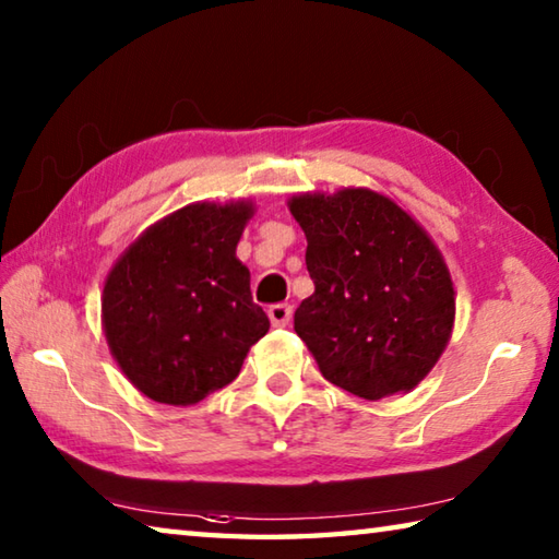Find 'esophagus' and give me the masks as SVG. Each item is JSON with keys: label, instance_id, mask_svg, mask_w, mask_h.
I'll return each instance as SVG.
<instances>
[{"label": "esophagus", "instance_id": "obj_1", "mask_svg": "<svg viewBox=\"0 0 559 559\" xmlns=\"http://www.w3.org/2000/svg\"><path fill=\"white\" fill-rule=\"evenodd\" d=\"M269 318H271V325L286 328L293 318V308L288 306V302H278V306L269 308Z\"/></svg>", "mask_w": 559, "mask_h": 559}]
</instances>
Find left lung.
Here are the masks:
<instances>
[{
	"label": "left lung",
	"instance_id": "1",
	"mask_svg": "<svg viewBox=\"0 0 559 559\" xmlns=\"http://www.w3.org/2000/svg\"><path fill=\"white\" fill-rule=\"evenodd\" d=\"M316 293L293 328L328 382L362 400L409 392L451 337L456 300L429 234L390 197L365 187L298 194Z\"/></svg>",
	"mask_w": 559,
	"mask_h": 559
}]
</instances>
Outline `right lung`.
<instances>
[{
	"label": "right lung",
	"mask_w": 559,
	"mask_h": 559,
	"mask_svg": "<svg viewBox=\"0 0 559 559\" xmlns=\"http://www.w3.org/2000/svg\"><path fill=\"white\" fill-rule=\"evenodd\" d=\"M251 202H197L150 226L103 288V330L122 374L159 404L202 402L236 380L269 318L236 259Z\"/></svg>",
	"instance_id": "right-lung-1"
}]
</instances>
